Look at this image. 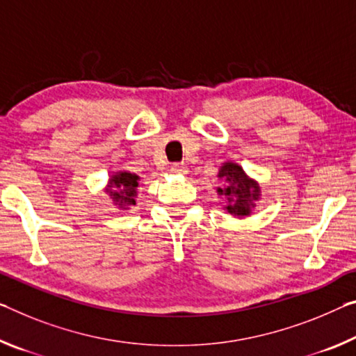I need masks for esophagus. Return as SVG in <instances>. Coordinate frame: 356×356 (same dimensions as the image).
Masks as SVG:
<instances>
[{
    "instance_id": "1",
    "label": "esophagus",
    "mask_w": 356,
    "mask_h": 356,
    "mask_svg": "<svg viewBox=\"0 0 356 356\" xmlns=\"http://www.w3.org/2000/svg\"><path fill=\"white\" fill-rule=\"evenodd\" d=\"M171 172L172 174H187L188 168L184 165V163H176V165L171 166Z\"/></svg>"
}]
</instances>
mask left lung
I'll return each mask as SVG.
<instances>
[{"label": "left lung", "mask_w": 356, "mask_h": 356, "mask_svg": "<svg viewBox=\"0 0 356 356\" xmlns=\"http://www.w3.org/2000/svg\"><path fill=\"white\" fill-rule=\"evenodd\" d=\"M217 177L223 180V187H217V193L223 198V211L234 218L250 217L261 200L258 180L250 177L236 161L222 163Z\"/></svg>", "instance_id": "8db88e82"}]
</instances>
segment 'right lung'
<instances>
[{
  "label": "right lung",
  "mask_w": 356,
  "mask_h": 356,
  "mask_svg": "<svg viewBox=\"0 0 356 356\" xmlns=\"http://www.w3.org/2000/svg\"><path fill=\"white\" fill-rule=\"evenodd\" d=\"M140 177L138 174L125 171V169H117L112 172L104 187V193L120 211H129L136 206L138 187Z\"/></svg>",
  "instance_id": "right-lung-1"
}]
</instances>
